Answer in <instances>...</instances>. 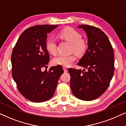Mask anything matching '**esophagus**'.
Returning <instances> with one entry per match:
<instances>
[{"label": "esophagus", "instance_id": "esophagus-1", "mask_svg": "<svg viewBox=\"0 0 126 126\" xmlns=\"http://www.w3.org/2000/svg\"><path fill=\"white\" fill-rule=\"evenodd\" d=\"M63 70H64L65 72H68V69H67V68H65V67H63Z\"/></svg>", "mask_w": 126, "mask_h": 126}]
</instances>
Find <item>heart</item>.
<instances>
[{"label":"heart","instance_id":"obj_1","mask_svg":"<svg viewBox=\"0 0 126 126\" xmlns=\"http://www.w3.org/2000/svg\"><path fill=\"white\" fill-rule=\"evenodd\" d=\"M60 36L71 44V49L79 55H82L87 49L86 42L81 39V35L78 32L71 27L65 29L60 32ZM46 49L52 54L57 52L56 40L54 38H50L46 42ZM77 57L75 53L69 55H59L53 58V63L54 65H60L63 66H69L76 60Z\"/></svg>","mask_w":126,"mask_h":126}]
</instances>
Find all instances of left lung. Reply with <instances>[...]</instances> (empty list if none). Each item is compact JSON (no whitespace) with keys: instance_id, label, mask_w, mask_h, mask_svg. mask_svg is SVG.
<instances>
[{"instance_id":"left-lung-1","label":"left lung","mask_w":126,"mask_h":126,"mask_svg":"<svg viewBox=\"0 0 126 126\" xmlns=\"http://www.w3.org/2000/svg\"><path fill=\"white\" fill-rule=\"evenodd\" d=\"M87 34L88 47L78 65L87 69L69 68L70 84L74 96L82 100L97 99L108 88L114 73V52L104 32L97 27L81 25Z\"/></svg>"}]
</instances>
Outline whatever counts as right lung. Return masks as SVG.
Listing matches in <instances>:
<instances>
[{
  "label": "right lung",
  "mask_w": 126,
  "mask_h": 126,
  "mask_svg": "<svg viewBox=\"0 0 126 126\" xmlns=\"http://www.w3.org/2000/svg\"><path fill=\"white\" fill-rule=\"evenodd\" d=\"M57 25H37L22 32L11 55L12 75L20 94L29 100L44 102L54 95L63 73L61 65L47 67L50 56L46 49L47 34Z\"/></svg>",
  "instance_id": "obj_1"
}]
</instances>
